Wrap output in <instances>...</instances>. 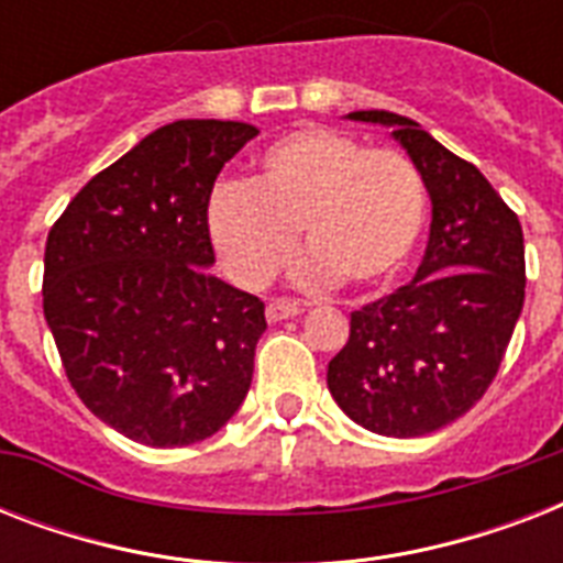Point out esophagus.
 <instances>
[{
  "label": "esophagus",
  "mask_w": 563,
  "mask_h": 563,
  "mask_svg": "<svg viewBox=\"0 0 563 563\" xmlns=\"http://www.w3.org/2000/svg\"><path fill=\"white\" fill-rule=\"evenodd\" d=\"M265 316H268V321H272V324H277V321H286V318L300 316V303H295V300H289V298H274L272 303L265 307Z\"/></svg>",
  "instance_id": "obj_1"
}]
</instances>
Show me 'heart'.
Segmentation results:
<instances>
[{
  "mask_svg": "<svg viewBox=\"0 0 563 563\" xmlns=\"http://www.w3.org/2000/svg\"><path fill=\"white\" fill-rule=\"evenodd\" d=\"M427 219L418 166L333 128H300L260 157L251 184H221L207 224L230 277L263 289L289 265L298 230L303 277L374 289L415 251Z\"/></svg>",
  "mask_w": 563,
  "mask_h": 563,
  "instance_id": "heart-1",
  "label": "heart"
}]
</instances>
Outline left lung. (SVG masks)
Returning <instances> with one entry per match:
<instances>
[{
	"mask_svg": "<svg viewBox=\"0 0 563 563\" xmlns=\"http://www.w3.org/2000/svg\"><path fill=\"white\" fill-rule=\"evenodd\" d=\"M351 119L394 128L429 189L432 228L415 280L351 312L327 385L376 435H429L482 400L503 365L526 298L523 228L485 175L418 122L388 110Z\"/></svg>",
	"mask_w": 563,
	"mask_h": 563,
	"instance_id": "8db88e82",
	"label": "left lung"
}]
</instances>
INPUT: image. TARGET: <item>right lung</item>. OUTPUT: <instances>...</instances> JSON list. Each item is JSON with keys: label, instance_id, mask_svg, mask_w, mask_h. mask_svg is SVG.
I'll list each match as a JSON object with an SVG mask.
<instances>
[{"label": "right lung", "instance_id": "right-lung-1", "mask_svg": "<svg viewBox=\"0 0 563 563\" xmlns=\"http://www.w3.org/2000/svg\"><path fill=\"white\" fill-rule=\"evenodd\" d=\"M260 134L180 119L101 169L52 224L43 316L66 379L131 441L187 446L242 406L265 303L210 272L221 166Z\"/></svg>", "mask_w": 563, "mask_h": 563}]
</instances>
